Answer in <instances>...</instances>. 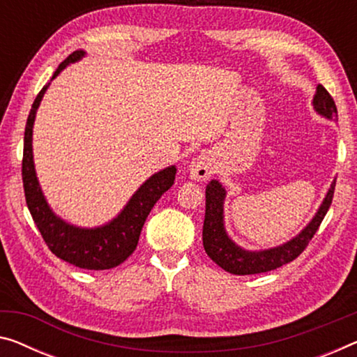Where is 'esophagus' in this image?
<instances>
[{
  "instance_id": "1",
  "label": "esophagus",
  "mask_w": 357,
  "mask_h": 357,
  "mask_svg": "<svg viewBox=\"0 0 357 357\" xmlns=\"http://www.w3.org/2000/svg\"><path fill=\"white\" fill-rule=\"evenodd\" d=\"M188 172L190 177L193 180H197V182H199V180H206L212 172L211 158L207 155H199L193 158L188 166Z\"/></svg>"
}]
</instances>
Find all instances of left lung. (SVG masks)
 Listing matches in <instances>:
<instances>
[{
    "instance_id": "8db88e82",
    "label": "left lung",
    "mask_w": 357,
    "mask_h": 357,
    "mask_svg": "<svg viewBox=\"0 0 357 357\" xmlns=\"http://www.w3.org/2000/svg\"><path fill=\"white\" fill-rule=\"evenodd\" d=\"M311 103L314 112L321 114L322 118L331 119V121L338 118L335 102L324 89V86L317 84L316 94L312 97ZM335 182L337 180H333L331 183V188H328L324 199H322L319 209L297 236H294L287 243L276 245V248L248 250L236 244L227 233L223 215L227 188L218 180H211L206 186V217L204 227H202V245H204L206 254L225 271L239 274V276L276 270V268L295 260L308 245L311 238L319 228L321 222L324 220L328 207L332 204Z\"/></svg>"
}]
</instances>
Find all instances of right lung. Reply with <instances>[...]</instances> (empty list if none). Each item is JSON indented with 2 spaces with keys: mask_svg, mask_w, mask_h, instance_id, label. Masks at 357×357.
Wrapping results in <instances>:
<instances>
[{
  "mask_svg": "<svg viewBox=\"0 0 357 357\" xmlns=\"http://www.w3.org/2000/svg\"><path fill=\"white\" fill-rule=\"evenodd\" d=\"M84 56L86 51L83 49L70 54L54 71L51 81L56 79L68 65L79 62ZM51 81L36 96L25 126L22 180H24L26 206L47 248L59 259L78 268H84V270H109V268L121 265L129 255H132L148 213L151 212L158 199L174 185L177 167L169 166L146 178L126 202L121 212L105 225L83 228L63 220L51 209L46 201L40 180L36 177L35 161H33V124H35L36 112Z\"/></svg>",
  "mask_w": 357,
  "mask_h": 357,
  "instance_id": "right-lung-1",
  "label": "right lung"
}]
</instances>
